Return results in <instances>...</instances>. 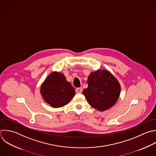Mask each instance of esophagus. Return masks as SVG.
Here are the masks:
<instances>
[{
    "label": "esophagus",
    "mask_w": 156,
    "mask_h": 156,
    "mask_svg": "<svg viewBox=\"0 0 156 156\" xmlns=\"http://www.w3.org/2000/svg\"><path fill=\"white\" fill-rule=\"evenodd\" d=\"M76 92L77 93H81L82 92V87H79V88H77L76 89Z\"/></svg>",
    "instance_id": "34e87169"
}]
</instances>
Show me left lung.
<instances>
[{"label": "left lung", "instance_id": "8db88e82", "mask_svg": "<svg viewBox=\"0 0 156 156\" xmlns=\"http://www.w3.org/2000/svg\"><path fill=\"white\" fill-rule=\"evenodd\" d=\"M87 82L88 88L83 90V94L92 107L104 112L112 107L118 101L121 85L109 71L99 69L91 72Z\"/></svg>", "mask_w": 156, "mask_h": 156}]
</instances>
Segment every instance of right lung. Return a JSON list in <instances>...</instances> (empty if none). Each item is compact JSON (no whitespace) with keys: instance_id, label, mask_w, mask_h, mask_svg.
Wrapping results in <instances>:
<instances>
[{"instance_id":"right-lung-1","label":"right lung","mask_w":156,"mask_h":156,"mask_svg":"<svg viewBox=\"0 0 156 156\" xmlns=\"http://www.w3.org/2000/svg\"><path fill=\"white\" fill-rule=\"evenodd\" d=\"M40 93L44 101L54 108L66 105L76 94L75 89L61 73H51L42 83Z\"/></svg>"}]
</instances>
